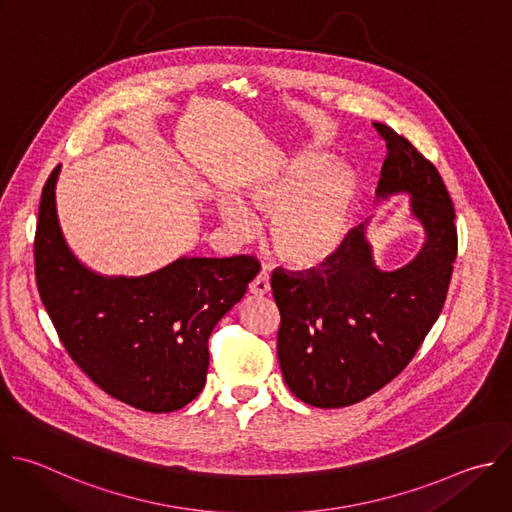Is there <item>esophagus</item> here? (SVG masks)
Instances as JSON below:
<instances>
[{
	"label": "esophagus",
	"instance_id": "34e87169",
	"mask_svg": "<svg viewBox=\"0 0 512 512\" xmlns=\"http://www.w3.org/2000/svg\"><path fill=\"white\" fill-rule=\"evenodd\" d=\"M249 289H251V293H255V295H265V293H269V289H271L269 273L263 269V271H261L253 281H251Z\"/></svg>",
	"mask_w": 512,
	"mask_h": 512
}]
</instances>
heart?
<instances>
[{
	"label": "heart",
	"instance_id": "obj_1",
	"mask_svg": "<svg viewBox=\"0 0 512 512\" xmlns=\"http://www.w3.org/2000/svg\"><path fill=\"white\" fill-rule=\"evenodd\" d=\"M317 162H299L281 175L251 181L249 197L257 211L271 217L275 255L295 269H317L342 247L348 233L354 187L337 170L312 177ZM225 221L249 233L253 217L237 199L221 203Z\"/></svg>",
	"mask_w": 512,
	"mask_h": 512
}]
</instances>
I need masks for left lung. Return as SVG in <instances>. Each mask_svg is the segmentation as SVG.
<instances>
[{
  "instance_id": "1",
  "label": "left lung",
  "mask_w": 512,
  "mask_h": 512,
  "mask_svg": "<svg viewBox=\"0 0 512 512\" xmlns=\"http://www.w3.org/2000/svg\"><path fill=\"white\" fill-rule=\"evenodd\" d=\"M374 126L388 146L378 195L410 193L426 243L406 267L380 271L358 227L323 269L273 271L281 374L315 408L362 402L412 362L442 311L458 251L452 199L436 166L390 126Z\"/></svg>"
}]
</instances>
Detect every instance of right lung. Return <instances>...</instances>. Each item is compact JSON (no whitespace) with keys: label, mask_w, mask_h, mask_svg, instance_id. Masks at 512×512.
<instances>
[{"label":"right lung","mask_w":512,"mask_h":512,"mask_svg":"<svg viewBox=\"0 0 512 512\" xmlns=\"http://www.w3.org/2000/svg\"><path fill=\"white\" fill-rule=\"evenodd\" d=\"M52 170L34 239L42 303L74 364L112 398L154 414L193 402L207 380L209 337L259 273L251 255L179 259L146 277H100L68 251Z\"/></svg>","instance_id":"1"}]
</instances>
